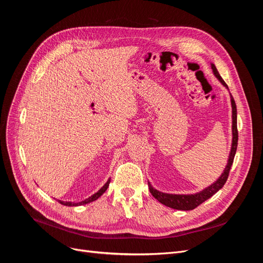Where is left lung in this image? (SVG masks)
Masks as SVG:
<instances>
[{
	"label": "left lung",
	"mask_w": 263,
	"mask_h": 263,
	"mask_svg": "<svg viewBox=\"0 0 263 263\" xmlns=\"http://www.w3.org/2000/svg\"><path fill=\"white\" fill-rule=\"evenodd\" d=\"M212 70L218 80L220 81V83L226 86L228 89L227 84L225 83V81L222 80L221 77L219 76L218 71L215 67V65L212 63ZM230 102H232V108H233V126H232V130H233V141H232V148H230V153H229V157H228V161H227V165L226 168L222 171L221 176L215 181L214 183L208 187H205L204 190H202L201 192H197L195 194H170V193H163L160 192V191L156 190L155 187H153V185L150 184L148 182V186H149V191L150 193L153 194V196L157 200L160 202L161 204L168 206V208L174 209V210H180V211H191L194 210L195 208H197L198 205L202 204L203 202H205L206 200H209L210 197H212L215 193L218 192V191L224 186V184L226 183L227 179H228V174L230 171V168H232L233 162H234V158L236 155V150H237V145H238V130H237V108H236V103L234 98L230 94Z\"/></svg>",
	"instance_id": "8db88e82"
}]
</instances>
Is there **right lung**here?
<instances>
[{
	"instance_id": "1",
	"label": "right lung",
	"mask_w": 263,
	"mask_h": 263,
	"mask_svg": "<svg viewBox=\"0 0 263 263\" xmlns=\"http://www.w3.org/2000/svg\"><path fill=\"white\" fill-rule=\"evenodd\" d=\"M109 182H110V179H108L107 180V182L105 183L104 185H103L97 193H94L93 195H91L90 197H87L86 200H84V201H82V202H79V203H73V202H63V201H60V200H58V202L60 203V204H62V205H66V206H79V205H84V204H87V203H91V202H93V201H95V200H98V198L105 192V191L107 190V187H108V185H109Z\"/></svg>"
}]
</instances>
